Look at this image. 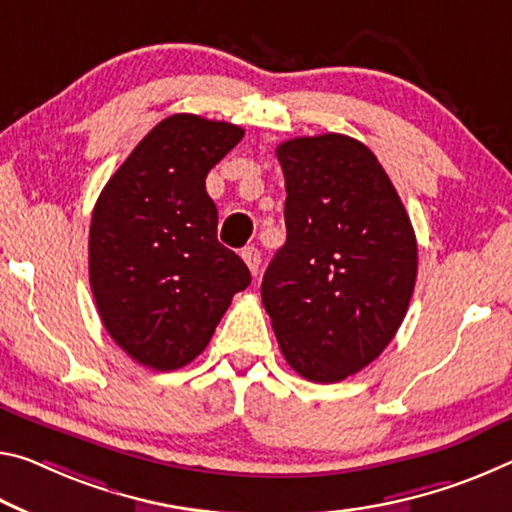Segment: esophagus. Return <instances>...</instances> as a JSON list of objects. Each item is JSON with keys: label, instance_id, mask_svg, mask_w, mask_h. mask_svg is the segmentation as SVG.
Here are the masks:
<instances>
[{"label": "esophagus", "instance_id": "1", "mask_svg": "<svg viewBox=\"0 0 512 512\" xmlns=\"http://www.w3.org/2000/svg\"><path fill=\"white\" fill-rule=\"evenodd\" d=\"M241 259L246 262V266L250 269V273L257 275L259 273V264H262V255H259V250L255 246H246L241 250Z\"/></svg>", "mask_w": 512, "mask_h": 512}]
</instances>
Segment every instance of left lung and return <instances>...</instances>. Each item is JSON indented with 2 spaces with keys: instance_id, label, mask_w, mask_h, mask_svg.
<instances>
[{
  "instance_id": "8db88e82",
  "label": "left lung",
  "mask_w": 512,
  "mask_h": 512,
  "mask_svg": "<svg viewBox=\"0 0 512 512\" xmlns=\"http://www.w3.org/2000/svg\"><path fill=\"white\" fill-rule=\"evenodd\" d=\"M287 241L262 280L289 367L339 383L385 351L408 312L417 239L385 168L344 134L278 145Z\"/></svg>"
}]
</instances>
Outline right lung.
I'll return each instance as SVG.
<instances>
[{"label":"right lung","mask_w":512,"mask_h":512,"mask_svg":"<svg viewBox=\"0 0 512 512\" xmlns=\"http://www.w3.org/2000/svg\"><path fill=\"white\" fill-rule=\"evenodd\" d=\"M243 129L193 113L152 127L95 202L88 280L104 328L129 358L180 369L205 351L232 296L250 285L243 259L216 239L207 173Z\"/></svg>","instance_id":"add662e5"}]
</instances>
